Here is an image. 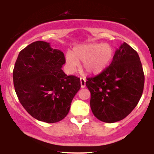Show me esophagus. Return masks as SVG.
Wrapping results in <instances>:
<instances>
[{
  "label": "esophagus",
  "instance_id": "34e87169",
  "mask_svg": "<svg viewBox=\"0 0 154 154\" xmlns=\"http://www.w3.org/2000/svg\"><path fill=\"white\" fill-rule=\"evenodd\" d=\"M80 86H81V88H85L86 87V80L83 77L80 78Z\"/></svg>",
  "mask_w": 154,
  "mask_h": 154
}]
</instances>
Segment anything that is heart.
Instances as JSON below:
<instances>
[{
  "label": "heart",
  "instance_id": "obj_1",
  "mask_svg": "<svg viewBox=\"0 0 154 154\" xmlns=\"http://www.w3.org/2000/svg\"><path fill=\"white\" fill-rule=\"evenodd\" d=\"M114 49L107 43H89L77 46L66 55V63L70 71H74L79 63L87 74L97 75L109 67L114 58Z\"/></svg>",
  "mask_w": 154,
  "mask_h": 154
}]
</instances>
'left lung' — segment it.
Listing matches in <instances>:
<instances>
[{"label":"left lung","instance_id":"8db88e82","mask_svg":"<svg viewBox=\"0 0 154 154\" xmlns=\"http://www.w3.org/2000/svg\"><path fill=\"white\" fill-rule=\"evenodd\" d=\"M144 75L138 53L126 42L115 52L111 64L101 74L87 78L94 116L106 123L127 117L139 103Z\"/></svg>","mask_w":154,"mask_h":154}]
</instances>
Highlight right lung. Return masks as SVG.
<instances>
[{
	"mask_svg": "<svg viewBox=\"0 0 154 154\" xmlns=\"http://www.w3.org/2000/svg\"><path fill=\"white\" fill-rule=\"evenodd\" d=\"M64 54L50 43L36 41L19 53L13 83L20 103L34 119L46 123L63 120L80 88V80L62 70Z\"/></svg>",
	"mask_w": 154,
	"mask_h": 154,
	"instance_id": "right-lung-1",
	"label": "right lung"
}]
</instances>
